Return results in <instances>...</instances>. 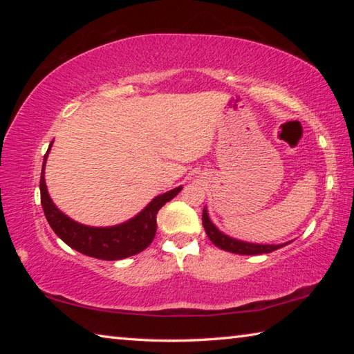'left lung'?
<instances>
[{"mask_svg": "<svg viewBox=\"0 0 354 354\" xmlns=\"http://www.w3.org/2000/svg\"><path fill=\"white\" fill-rule=\"evenodd\" d=\"M203 226H205V231L207 237L211 239V242L225 251H230V253L236 254H266L272 253V251L284 247L287 243H279V245H262V243H250L243 241H237V239H232L221 232L217 226H215L211 218H209L207 209H203Z\"/></svg>", "mask_w": 354, "mask_h": 354, "instance_id": "1", "label": "left lung"}]
</instances>
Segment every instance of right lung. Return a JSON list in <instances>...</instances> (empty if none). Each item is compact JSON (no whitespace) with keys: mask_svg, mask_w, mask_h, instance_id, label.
<instances>
[{"mask_svg":"<svg viewBox=\"0 0 354 354\" xmlns=\"http://www.w3.org/2000/svg\"><path fill=\"white\" fill-rule=\"evenodd\" d=\"M50 148H48L44 158V165H41L40 203L41 207H44L48 223H50L57 237H61L68 247L80 251V253L103 261H117L134 256L145 250L153 242L156 227H158V225H156V215H158L159 209L167 201L175 198L181 192V185L156 196L143 211H140L131 220L124 221V223L106 227L81 225L59 211L50 198V194H48L45 184V162Z\"/></svg>","mask_w":354,"mask_h":354,"instance_id":"right-lung-1","label":"right lung"}]
</instances>
